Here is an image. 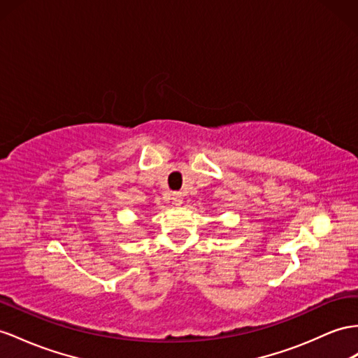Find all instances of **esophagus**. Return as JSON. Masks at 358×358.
<instances>
[{"label": "esophagus", "instance_id": "esophagus-1", "mask_svg": "<svg viewBox=\"0 0 358 358\" xmlns=\"http://www.w3.org/2000/svg\"><path fill=\"white\" fill-rule=\"evenodd\" d=\"M182 199H185V195H182L181 192H173V194H172V201H173V204H176V206H180V204L182 203Z\"/></svg>", "mask_w": 358, "mask_h": 358}]
</instances>
